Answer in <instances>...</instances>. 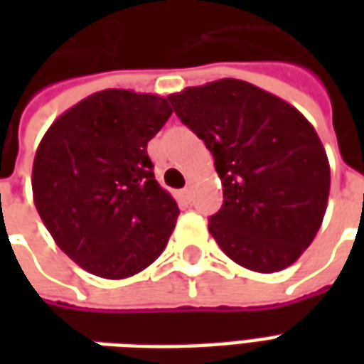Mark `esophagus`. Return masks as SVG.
I'll list each match as a JSON object with an SVG mask.
<instances>
[{
	"mask_svg": "<svg viewBox=\"0 0 364 364\" xmlns=\"http://www.w3.org/2000/svg\"><path fill=\"white\" fill-rule=\"evenodd\" d=\"M193 191H195V181H189V185L181 191L183 200H191V197H193Z\"/></svg>",
	"mask_w": 364,
	"mask_h": 364,
	"instance_id": "obj_1",
	"label": "esophagus"
}]
</instances>
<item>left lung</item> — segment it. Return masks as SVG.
<instances>
[{"instance_id": "left-lung-1", "label": "left lung", "mask_w": 364, "mask_h": 364, "mask_svg": "<svg viewBox=\"0 0 364 364\" xmlns=\"http://www.w3.org/2000/svg\"><path fill=\"white\" fill-rule=\"evenodd\" d=\"M167 99L213 154L224 205L208 232L222 252L257 273L292 265L328 208L329 161L312 124L281 97L242 80Z\"/></svg>"}]
</instances>
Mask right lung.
<instances>
[{"instance_id":"1","label":"right lung","mask_w":364,"mask_h":364,"mask_svg":"<svg viewBox=\"0 0 364 364\" xmlns=\"http://www.w3.org/2000/svg\"><path fill=\"white\" fill-rule=\"evenodd\" d=\"M171 117L166 97L105 90L52 122L33 164V198L68 257L127 279L166 250L179 206L154 177L148 142Z\"/></svg>"}]
</instances>
